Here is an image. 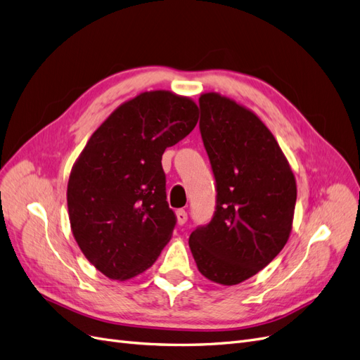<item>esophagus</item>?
<instances>
[{
  "label": "esophagus",
  "instance_id": "34e87169",
  "mask_svg": "<svg viewBox=\"0 0 360 360\" xmlns=\"http://www.w3.org/2000/svg\"><path fill=\"white\" fill-rule=\"evenodd\" d=\"M176 216H177V222H179L180 225L186 224V221H188V212H186V210L179 209V210L176 212Z\"/></svg>",
  "mask_w": 360,
  "mask_h": 360
}]
</instances>
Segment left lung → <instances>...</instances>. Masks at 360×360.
I'll list each match as a JSON object with an SVG mask.
<instances>
[{
  "label": "left lung",
  "mask_w": 360,
  "mask_h": 360,
  "mask_svg": "<svg viewBox=\"0 0 360 360\" xmlns=\"http://www.w3.org/2000/svg\"><path fill=\"white\" fill-rule=\"evenodd\" d=\"M200 130L216 179V212L189 248L201 275L237 285L288 242L297 186L278 141L259 117L219 93L200 96Z\"/></svg>",
  "instance_id": "1"
}]
</instances>
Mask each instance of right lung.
<instances>
[{"label":"right lung","mask_w":360,"mask_h":360,"mask_svg":"<svg viewBox=\"0 0 360 360\" xmlns=\"http://www.w3.org/2000/svg\"><path fill=\"white\" fill-rule=\"evenodd\" d=\"M197 123L191 97L144 91L120 105L75 160L68 183L72 234L106 278L143 274L171 240L176 214L167 201L162 155Z\"/></svg>","instance_id":"add662e5"}]
</instances>
